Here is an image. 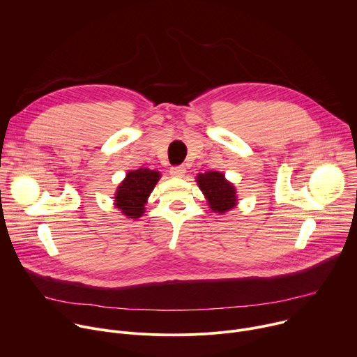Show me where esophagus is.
Returning a JSON list of instances; mask_svg holds the SVG:
<instances>
[{
    "label": "esophagus",
    "instance_id": "1",
    "mask_svg": "<svg viewBox=\"0 0 357 357\" xmlns=\"http://www.w3.org/2000/svg\"><path fill=\"white\" fill-rule=\"evenodd\" d=\"M171 176L174 178H183L186 174V168L185 167H172L169 171Z\"/></svg>",
    "mask_w": 357,
    "mask_h": 357
}]
</instances>
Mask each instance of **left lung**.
<instances>
[{"mask_svg":"<svg viewBox=\"0 0 357 357\" xmlns=\"http://www.w3.org/2000/svg\"><path fill=\"white\" fill-rule=\"evenodd\" d=\"M196 182L202 193L205 195L209 208L215 213L223 215L236 208L238 203L236 186L219 171L197 174Z\"/></svg>","mask_w":357,"mask_h":357,"instance_id":"obj_1","label":"left lung"}]
</instances>
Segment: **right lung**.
I'll return each mask as SVG.
<instances>
[{"label":"right lung","mask_w":357,"mask_h":357,"mask_svg":"<svg viewBox=\"0 0 357 357\" xmlns=\"http://www.w3.org/2000/svg\"><path fill=\"white\" fill-rule=\"evenodd\" d=\"M161 179V172L139 168L127 172L113 196L114 208L127 219H138L145 213V203Z\"/></svg>","instance_id":"obj_1"}]
</instances>
